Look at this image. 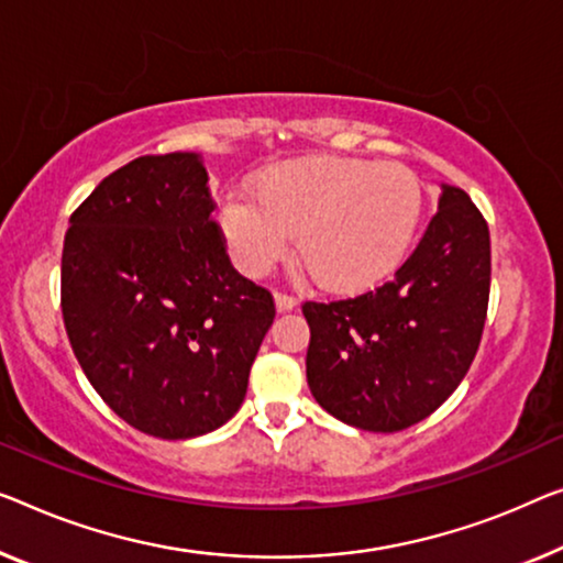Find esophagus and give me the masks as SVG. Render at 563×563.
Here are the masks:
<instances>
[{
  "label": "esophagus",
  "instance_id": "obj_1",
  "mask_svg": "<svg viewBox=\"0 0 563 563\" xmlns=\"http://www.w3.org/2000/svg\"><path fill=\"white\" fill-rule=\"evenodd\" d=\"M298 306V300L292 296H285V292H275V308L280 310V313H288V310H292Z\"/></svg>",
  "mask_w": 563,
  "mask_h": 563
}]
</instances>
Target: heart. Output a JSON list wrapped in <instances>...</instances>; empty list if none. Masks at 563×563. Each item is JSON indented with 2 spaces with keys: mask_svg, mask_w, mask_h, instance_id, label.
I'll use <instances>...</instances> for the list:
<instances>
[{
  "mask_svg": "<svg viewBox=\"0 0 563 563\" xmlns=\"http://www.w3.org/2000/svg\"><path fill=\"white\" fill-rule=\"evenodd\" d=\"M253 199H228L220 230L247 275H265L288 255L318 288L362 292L389 278L422 220V181L405 164L306 156L257 174Z\"/></svg>",
  "mask_w": 563,
  "mask_h": 563,
  "instance_id": "b5f03b06",
  "label": "heart"
}]
</instances>
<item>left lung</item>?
<instances>
[{
    "label": "left lung",
    "instance_id": "left-lung-1",
    "mask_svg": "<svg viewBox=\"0 0 563 563\" xmlns=\"http://www.w3.org/2000/svg\"><path fill=\"white\" fill-rule=\"evenodd\" d=\"M488 292V224L463 189L442 184L438 214L389 283L358 298L303 306L310 394L356 430L417 424L473 364Z\"/></svg>",
    "mask_w": 563,
    "mask_h": 563
}]
</instances>
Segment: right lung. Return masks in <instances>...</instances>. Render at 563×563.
<instances>
[{
    "label": "right lung",
    "instance_id": "obj_1",
    "mask_svg": "<svg viewBox=\"0 0 563 563\" xmlns=\"http://www.w3.org/2000/svg\"><path fill=\"white\" fill-rule=\"evenodd\" d=\"M199 154L141 156L98 184L63 245L75 358L136 430L189 440L238 415L273 296L234 271Z\"/></svg>",
    "mask_w": 563,
    "mask_h": 563
}]
</instances>
